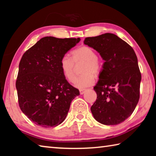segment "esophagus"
Segmentation results:
<instances>
[{
    "label": "esophagus",
    "instance_id": "obj_1",
    "mask_svg": "<svg viewBox=\"0 0 156 156\" xmlns=\"http://www.w3.org/2000/svg\"><path fill=\"white\" fill-rule=\"evenodd\" d=\"M85 92V89H80V94H83Z\"/></svg>",
    "mask_w": 156,
    "mask_h": 156
}]
</instances>
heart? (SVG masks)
I'll list each match as a JSON object with an SVG mask.
<instances>
[{"instance_id":"b5f03b06","label":"heart","mask_w":156,"mask_h":156,"mask_svg":"<svg viewBox=\"0 0 156 156\" xmlns=\"http://www.w3.org/2000/svg\"><path fill=\"white\" fill-rule=\"evenodd\" d=\"M72 58L65 55L60 60V67L65 78L73 83L75 80L74 64L83 62L81 75L76 80L75 86L79 89H84L91 86L95 82V76L100 75L102 65L96 53L90 47L81 46L72 51Z\"/></svg>"}]
</instances>
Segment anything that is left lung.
<instances>
[{"label": "left lung", "instance_id": "1", "mask_svg": "<svg viewBox=\"0 0 156 156\" xmlns=\"http://www.w3.org/2000/svg\"><path fill=\"white\" fill-rule=\"evenodd\" d=\"M84 43L93 47L105 60L94 89L97 99L91 107L98 122L115 125L130 116L140 98L141 73L133 48L113 34L87 37Z\"/></svg>", "mask_w": 156, "mask_h": 156}]
</instances>
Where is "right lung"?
Segmentation results:
<instances>
[{
	"label": "right lung",
	"mask_w": 156,
	"mask_h": 156,
	"mask_svg": "<svg viewBox=\"0 0 156 156\" xmlns=\"http://www.w3.org/2000/svg\"><path fill=\"white\" fill-rule=\"evenodd\" d=\"M80 40L44 37L21 58L16 82L18 105L36 125H59L65 119L71 102L80 95L60 67V58Z\"/></svg>",
	"instance_id": "1"
}]
</instances>
